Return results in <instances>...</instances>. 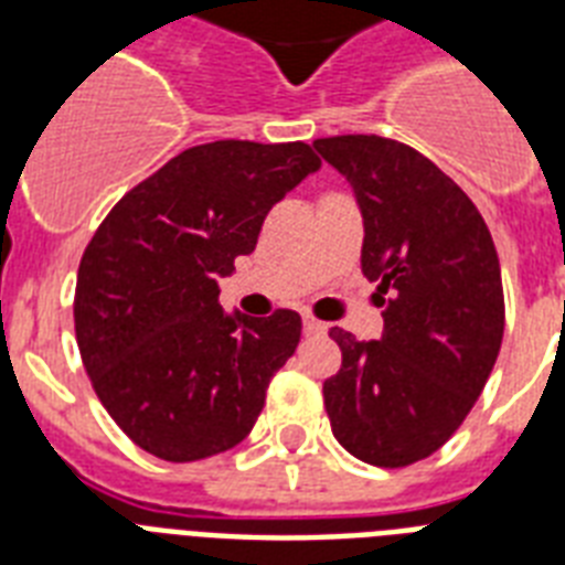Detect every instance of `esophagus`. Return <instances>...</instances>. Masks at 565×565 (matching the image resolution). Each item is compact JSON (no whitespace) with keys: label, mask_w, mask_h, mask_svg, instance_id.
I'll return each mask as SVG.
<instances>
[{"label":"esophagus","mask_w":565,"mask_h":565,"mask_svg":"<svg viewBox=\"0 0 565 565\" xmlns=\"http://www.w3.org/2000/svg\"><path fill=\"white\" fill-rule=\"evenodd\" d=\"M328 331V326L326 322H319V319H313V317H305V334H326Z\"/></svg>","instance_id":"esophagus-1"}]
</instances>
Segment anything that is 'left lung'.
I'll return each mask as SVG.
<instances>
[{
    "label": "left lung",
    "instance_id": "obj_1",
    "mask_svg": "<svg viewBox=\"0 0 565 565\" xmlns=\"http://www.w3.org/2000/svg\"><path fill=\"white\" fill-rule=\"evenodd\" d=\"M363 213L361 269L384 305L381 340L328 334L343 366L322 384L337 443L363 463L425 460L463 425L504 337V290L472 199L411 146L377 135L313 140Z\"/></svg>",
    "mask_w": 565,
    "mask_h": 565
}]
</instances>
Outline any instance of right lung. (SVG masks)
Instances as JSON below:
<instances>
[{
	"label": "right lung",
	"mask_w": 565,
	"mask_h": 565,
	"mask_svg": "<svg viewBox=\"0 0 565 565\" xmlns=\"http://www.w3.org/2000/svg\"><path fill=\"white\" fill-rule=\"evenodd\" d=\"M317 170L299 140L193 146L96 228L78 264L75 340L99 402L143 451L190 463L255 428L301 317L225 313L220 278L255 252L273 204Z\"/></svg>",
	"instance_id": "add662e5"
}]
</instances>
